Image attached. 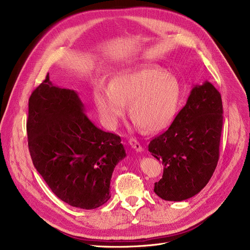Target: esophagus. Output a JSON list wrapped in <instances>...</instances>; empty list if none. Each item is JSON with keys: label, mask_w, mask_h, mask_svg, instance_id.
<instances>
[{"label": "esophagus", "mask_w": 250, "mask_h": 250, "mask_svg": "<svg viewBox=\"0 0 250 250\" xmlns=\"http://www.w3.org/2000/svg\"><path fill=\"white\" fill-rule=\"evenodd\" d=\"M128 143H129V145L132 146V148H133V149H135L137 152H142V151H143L142 145H141V144H140L136 139H134V138L129 139Z\"/></svg>", "instance_id": "esophagus-1"}]
</instances>
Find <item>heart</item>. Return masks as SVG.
Returning <instances> with one entry per match:
<instances>
[{"label": "heart", "instance_id": "obj_1", "mask_svg": "<svg viewBox=\"0 0 250 250\" xmlns=\"http://www.w3.org/2000/svg\"><path fill=\"white\" fill-rule=\"evenodd\" d=\"M98 110L109 126H115L125 113L137 128L159 132L170 125L177 113L181 89L177 79L159 68L139 67L114 76L109 86L99 84L95 92Z\"/></svg>", "mask_w": 250, "mask_h": 250}]
</instances>
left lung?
Here are the masks:
<instances>
[{"label": "left lung", "instance_id": "8db88e82", "mask_svg": "<svg viewBox=\"0 0 250 250\" xmlns=\"http://www.w3.org/2000/svg\"><path fill=\"white\" fill-rule=\"evenodd\" d=\"M223 105L209 82L195 85L187 104L149 151L164 165L154 191L162 200L181 202L199 193L211 179L220 153Z\"/></svg>", "mask_w": 250, "mask_h": 250}]
</instances>
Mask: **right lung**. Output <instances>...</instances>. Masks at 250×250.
<instances>
[{"label":"right lung","instance_id":"add662e5","mask_svg":"<svg viewBox=\"0 0 250 250\" xmlns=\"http://www.w3.org/2000/svg\"><path fill=\"white\" fill-rule=\"evenodd\" d=\"M74 90L54 86L46 75L28 103V148L34 167L59 199L96 208L110 199L116 164L126 156L121 137L103 132L84 113Z\"/></svg>","mask_w":250,"mask_h":250}]
</instances>
